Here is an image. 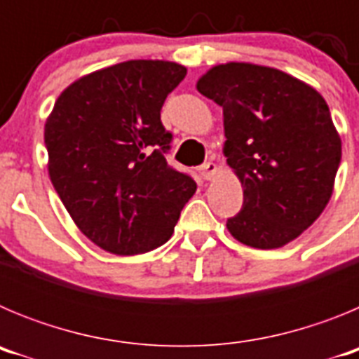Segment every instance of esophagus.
<instances>
[{
  "label": "esophagus",
  "instance_id": "1",
  "mask_svg": "<svg viewBox=\"0 0 359 359\" xmlns=\"http://www.w3.org/2000/svg\"><path fill=\"white\" fill-rule=\"evenodd\" d=\"M199 176L205 180V182H210V180H214L215 172H217V165L212 163V161H208V163H203L201 167L198 169Z\"/></svg>",
  "mask_w": 359,
  "mask_h": 359
}]
</instances>
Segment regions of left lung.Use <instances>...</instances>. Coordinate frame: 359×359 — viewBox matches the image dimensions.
Masks as SVG:
<instances>
[{"mask_svg": "<svg viewBox=\"0 0 359 359\" xmlns=\"http://www.w3.org/2000/svg\"><path fill=\"white\" fill-rule=\"evenodd\" d=\"M196 88L223 107V152L243 187L228 231L252 248H282L332 196L341 140L327 102L290 73L252 62L214 66Z\"/></svg>", "mask_w": 359, "mask_h": 359, "instance_id": "left-lung-1", "label": "left lung"}]
</instances>
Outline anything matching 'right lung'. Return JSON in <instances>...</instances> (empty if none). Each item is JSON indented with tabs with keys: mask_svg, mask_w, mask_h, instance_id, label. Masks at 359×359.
Listing matches in <instances>:
<instances>
[{
	"mask_svg": "<svg viewBox=\"0 0 359 359\" xmlns=\"http://www.w3.org/2000/svg\"><path fill=\"white\" fill-rule=\"evenodd\" d=\"M170 61H126L77 79L44 123L48 174L73 223L115 255H140L172 236L196 182L167 163L160 111L185 79Z\"/></svg>",
	"mask_w": 359,
	"mask_h": 359,
	"instance_id": "1",
	"label": "right lung"
}]
</instances>
